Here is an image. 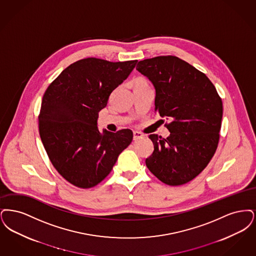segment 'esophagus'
I'll list each match as a JSON object with an SVG mask.
<instances>
[{"label": "esophagus", "instance_id": "obj_1", "mask_svg": "<svg viewBox=\"0 0 256 256\" xmlns=\"http://www.w3.org/2000/svg\"><path fill=\"white\" fill-rule=\"evenodd\" d=\"M142 136H144L142 134L140 133V132H138V131H134V140H138L142 138Z\"/></svg>", "mask_w": 256, "mask_h": 256}]
</instances>
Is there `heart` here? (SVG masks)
Returning a JSON list of instances; mask_svg holds the SVG:
<instances>
[{
    "instance_id": "1",
    "label": "heart",
    "mask_w": 256,
    "mask_h": 256,
    "mask_svg": "<svg viewBox=\"0 0 256 256\" xmlns=\"http://www.w3.org/2000/svg\"><path fill=\"white\" fill-rule=\"evenodd\" d=\"M136 85H147V82L142 78H138L136 80Z\"/></svg>"
}]
</instances>
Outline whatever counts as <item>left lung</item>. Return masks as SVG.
I'll return each mask as SVG.
<instances>
[{
	"label": "left lung",
	"mask_w": 256,
	"mask_h": 256,
	"mask_svg": "<svg viewBox=\"0 0 256 256\" xmlns=\"http://www.w3.org/2000/svg\"><path fill=\"white\" fill-rule=\"evenodd\" d=\"M136 68L155 88V112L169 120L167 138L149 136L154 152L146 166L168 186L184 184L206 168L217 149L222 100L204 74L176 56L145 59Z\"/></svg>",
	"instance_id": "1"
}]
</instances>
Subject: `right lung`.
I'll return each mask as SVG.
<instances>
[{
    "mask_svg": "<svg viewBox=\"0 0 256 256\" xmlns=\"http://www.w3.org/2000/svg\"><path fill=\"white\" fill-rule=\"evenodd\" d=\"M136 62L82 59L66 68L44 92L40 136L52 164L72 184L80 188L98 184L132 142L130 129L101 133L98 120L112 92Z\"/></svg>",
    "mask_w": 256,
    "mask_h": 256,
    "instance_id": "right-lung-1",
    "label": "right lung"
}]
</instances>
